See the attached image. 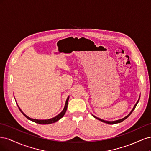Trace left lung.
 Listing matches in <instances>:
<instances>
[{"label":"left lung","instance_id":"1","mask_svg":"<svg viewBox=\"0 0 151 151\" xmlns=\"http://www.w3.org/2000/svg\"><path fill=\"white\" fill-rule=\"evenodd\" d=\"M139 100L137 101V102L136 103V104H135V106H134V107L133 108V109H132V110L131 111V112L129 114V115H128L127 116H125V117H124L123 118H122V119H120V120H116V121H113V122H109V121H106V120H102V119H100V118H97V117H96V116H94V115H93L94 118H96V119H98V120H100V121H101V122H104V123H108V124H115V123H120V122H123V120H125L126 118H127L128 117H129L130 115H131V113H132V111H133L134 110V109L135 108V107H136V106H137V103H138V102H139Z\"/></svg>","mask_w":151,"mask_h":151}]
</instances>
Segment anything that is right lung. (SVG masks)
Returning a JSON list of instances; mask_svg holds the SVG:
<instances>
[{
  "instance_id": "add662e5",
  "label": "right lung",
  "mask_w": 151,
  "mask_h": 151,
  "mask_svg": "<svg viewBox=\"0 0 151 151\" xmlns=\"http://www.w3.org/2000/svg\"><path fill=\"white\" fill-rule=\"evenodd\" d=\"M68 98H69V97H68L67 99V100H66L65 104V107H64V108H63V111H62L60 114H58V115L57 116H56L55 117H54V118H51V119H48V120H36V119H33V118H31L28 117V116H26V115H25V114L21 111V109H20V108L19 107V106H18V105H17V106H18V108H19V110L21 111V112L22 114H23V115H24L25 117H26L27 118H28V120L33 121V122H35V123H39V124H42V125H43H43H45V124H51V123H55V122H56L57 121L59 120L60 119V118H62L63 116H64L65 113V112H66V110H67V108Z\"/></svg>"
}]
</instances>
